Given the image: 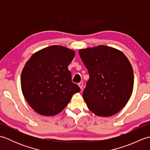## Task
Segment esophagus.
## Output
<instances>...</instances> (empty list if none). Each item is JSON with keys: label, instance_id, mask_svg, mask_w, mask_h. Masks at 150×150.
Listing matches in <instances>:
<instances>
[{"label": "esophagus", "instance_id": "obj_1", "mask_svg": "<svg viewBox=\"0 0 150 150\" xmlns=\"http://www.w3.org/2000/svg\"><path fill=\"white\" fill-rule=\"evenodd\" d=\"M78 84H79V87H80V88H81V89H82V87H83V82H79V83Z\"/></svg>", "mask_w": 150, "mask_h": 150}]
</instances>
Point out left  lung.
Here are the masks:
<instances>
[{
	"label": "left lung",
	"instance_id": "left-lung-1",
	"mask_svg": "<svg viewBox=\"0 0 150 150\" xmlns=\"http://www.w3.org/2000/svg\"><path fill=\"white\" fill-rule=\"evenodd\" d=\"M90 75L82 96L89 110L98 116L113 115L132 94V66L120 51L100 45L79 52Z\"/></svg>",
	"mask_w": 150,
	"mask_h": 150
}]
</instances>
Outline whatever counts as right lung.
Here are the masks:
<instances>
[{"label": "right lung", "mask_w": 150, "mask_h": 150, "mask_svg": "<svg viewBox=\"0 0 150 150\" xmlns=\"http://www.w3.org/2000/svg\"><path fill=\"white\" fill-rule=\"evenodd\" d=\"M74 51L52 46L34 53L21 74L22 91L33 109L40 115H55L60 112L73 95L81 91L71 81L68 66Z\"/></svg>", "instance_id": "1"}]
</instances>
